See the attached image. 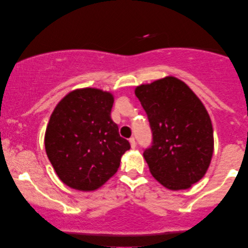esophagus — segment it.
<instances>
[{"instance_id": "esophagus-1", "label": "esophagus", "mask_w": 248, "mask_h": 248, "mask_svg": "<svg viewBox=\"0 0 248 248\" xmlns=\"http://www.w3.org/2000/svg\"><path fill=\"white\" fill-rule=\"evenodd\" d=\"M128 141H130L131 148H132V149H135V147H137V142H135V139H134V138H131Z\"/></svg>"}]
</instances>
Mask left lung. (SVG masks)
<instances>
[{
  "label": "left lung",
  "instance_id": "1",
  "mask_svg": "<svg viewBox=\"0 0 248 248\" xmlns=\"http://www.w3.org/2000/svg\"><path fill=\"white\" fill-rule=\"evenodd\" d=\"M134 93L154 137L143 152L151 175L171 191L189 188L205 175L212 159L208 110L187 84L171 76L140 84Z\"/></svg>",
  "mask_w": 248,
  "mask_h": 248
}]
</instances>
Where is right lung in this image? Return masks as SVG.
Listing matches in <instances>:
<instances>
[{
  "label": "right lung",
  "mask_w": 248,
  "mask_h": 248,
  "mask_svg": "<svg viewBox=\"0 0 248 248\" xmlns=\"http://www.w3.org/2000/svg\"><path fill=\"white\" fill-rule=\"evenodd\" d=\"M114 96L97 88L71 91L56 105L45 132V149L64 184L78 191L101 187L116 174L131 148L110 113Z\"/></svg>",
  "instance_id": "add662e5"
}]
</instances>
